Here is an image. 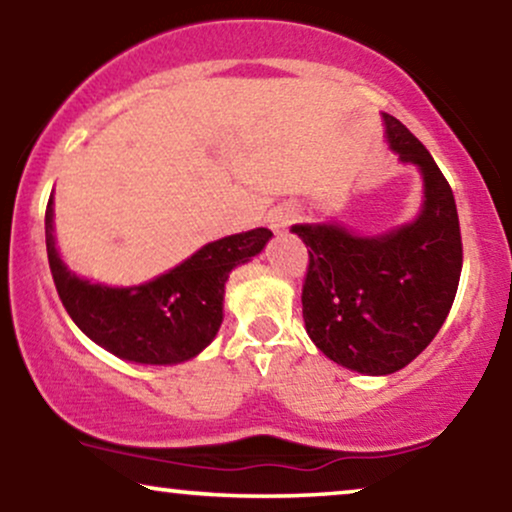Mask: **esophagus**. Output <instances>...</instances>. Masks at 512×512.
<instances>
[{"instance_id": "esophagus-1", "label": "esophagus", "mask_w": 512, "mask_h": 512, "mask_svg": "<svg viewBox=\"0 0 512 512\" xmlns=\"http://www.w3.org/2000/svg\"><path fill=\"white\" fill-rule=\"evenodd\" d=\"M293 216H296V211H293L291 207H286V204H281V207L269 211L267 223L272 231H284V228L293 221Z\"/></svg>"}]
</instances>
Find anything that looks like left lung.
<instances>
[{
  "instance_id": "left-lung-1",
  "label": "left lung",
  "mask_w": 512,
  "mask_h": 512,
  "mask_svg": "<svg viewBox=\"0 0 512 512\" xmlns=\"http://www.w3.org/2000/svg\"><path fill=\"white\" fill-rule=\"evenodd\" d=\"M385 142L416 166L424 199L414 221L361 236L339 221L296 223L310 255L303 286L305 332L330 361L363 375H390L433 342L462 272L455 197L426 146L383 113Z\"/></svg>"
}]
</instances>
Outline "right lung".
<instances>
[{"mask_svg":"<svg viewBox=\"0 0 512 512\" xmlns=\"http://www.w3.org/2000/svg\"><path fill=\"white\" fill-rule=\"evenodd\" d=\"M269 228L219 238L168 272L137 286H108L64 264L55 243L52 197L45 211V245L62 305L101 349L142 366H175L202 354L223 322L228 276L260 255Z\"/></svg>","mask_w":512,"mask_h":512,"instance_id":"add662e5","label":"right lung"}]
</instances>
